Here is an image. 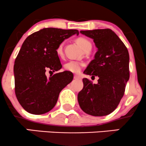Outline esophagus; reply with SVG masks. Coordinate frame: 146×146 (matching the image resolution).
<instances>
[{
    "mask_svg": "<svg viewBox=\"0 0 146 146\" xmlns=\"http://www.w3.org/2000/svg\"><path fill=\"white\" fill-rule=\"evenodd\" d=\"M74 79H76V80L80 79V76H78V75H75V76H74Z\"/></svg>",
    "mask_w": 146,
    "mask_h": 146,
    "instance_id": "obj_1",
    "label": "esophagus"
}]
</instances>
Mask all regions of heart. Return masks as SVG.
<instances>
[{
  "label": "heart",
  "mask_w": 146,
  "mask_h": 146,
  "mask_svg": "<svg viewBox=\"0 0 146 146\" xmlns=\"http://www.w3.org/2000/svg\"><path fill=\"white\" fill-rule=\"evenodd\" d=\"M77 42L78 45L81 47V48L85 50L90 46H92L91 42L90 40L86 39L85 38H78L77 39ZM63 47H64V43H61L56 48V53L58 55H61L63 53ZM82 64L77 61H69L64 65V68L66 70L72 73H79L82 69Z\"/></svg>",
  "instance_id": "obj_1"
}]
</instances>
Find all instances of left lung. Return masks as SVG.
I'll return each instance as SVG.
<instances>
[{"mask_svg": "<svg viewBox=\"0 0 146 146\" xmlns=\"http://www.w3.org/2000/svg\"><path fill=\"white\" fill-rule=\"evenodd\" d=\"M92 38L98 50L84 73L98 76L97 84L83 78V89L78 93L81 109L93 116L114 111L120 102L129 78V55L125 44L109 29L80 31Z\"/></svg>", "mask_w": 146, "mask_h": 146, "instance_id": "1", "label": "left lung"}]
</instances>
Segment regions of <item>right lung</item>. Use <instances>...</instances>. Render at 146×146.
<instances>
[{
	"label": "right lung",
	"mask_w": 146,
	"mask_h": 146,
	"mask_svg": "<svg viewBox=\"0 0 146 146\" xmlns=\"http://www.w3.org/2000/svg\"><path fill=\"white\" fill-rule=\"evenodd\" d=\"M79 34L76 29L45 28L32 33L23 42L15 61V91L17 99L29 113L41 115L56 105L59 93L73 78L71 72L50 75L62 67L56 48L66 38Z\"/></svg>",
	"instance_id": "add662e5"
}]
</instances>
